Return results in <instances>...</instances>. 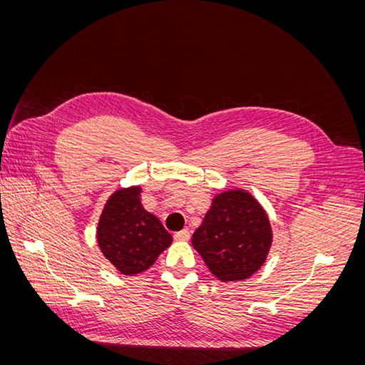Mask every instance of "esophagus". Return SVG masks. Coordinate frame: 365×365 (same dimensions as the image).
I'll use <instances>...</instances> for the list:
<instances>
[{
  "instance_id": "1",
  "label": "esophagus",
  "mask_w": 365,
  "mask_h": 365,
  "mask_svg": "<svg viewBox=\"0 0 365 365\" xmlns=\"http://www.w3.org/2000/svg\"><path fill=\"white\" fill-rule=\"evenodd\" d=\"M175 240H189L190 239V231L189 230H181V231H176L173 235Z\"/></svg>"
}]
</instances>
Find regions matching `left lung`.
I'll list each match as a JSON object with an SVG mask.
<instances>
[{"instance_id":"obj_1","label":"left lung","mask_w":365,"mask_h":365,"mask_svg":"<svg viewBox=\"0 0 365 365\" xmlns=\"http://www.w3.org/2000/svg\"><path fill=\"white\" fill-rule=\"evenodd\" d=\"M271 242L267 213L244 190L217 195L192 237L210 272L222 282L251 277L267 259Z\"/></svg>"}]
</instances>
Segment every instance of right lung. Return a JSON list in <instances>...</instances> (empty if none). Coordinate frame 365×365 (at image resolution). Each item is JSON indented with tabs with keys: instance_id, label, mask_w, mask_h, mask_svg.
Here are the masks:
<instances>
[{
	"instance_id": "add662e5",
	"label": "right lung",
	"mask_w": 365,
	"mask_h": 365,
	"mask_svg": "<svg viewBox=\"0 0 365 365\" xmlns=\"http://www.w3.org/2000/svg\"><path fill=\"white\" fill-rule=\"evenodd\" d=\"M97 242L103 256L125 275L150 268L172 244V236L158 217L140 202V187L117 190L109 197L97 228Z\"/></svg>"
}]
</instances>
